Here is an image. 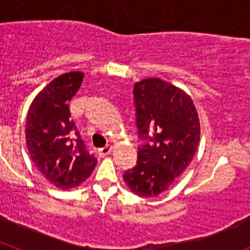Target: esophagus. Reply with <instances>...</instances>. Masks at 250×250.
<instances>
[{
  "mask_svg": "<svg viewBox=\"0 0 250 250\" xmlns=\"http://www.w3.org/2000/svg\"><path fill=\"white\" fill-rule=\"evenodd\" d=\"M111 150H112L111 145H106V146L100 147V149L98 150V152L100 156H105V155H107V154H110V151H111Z\"/></svg>",
  "mask_w": 250,
  "mask_h": 250,
  "instance_id": "esophagus-1",
  "label": "esophagus"
}]
</instances>
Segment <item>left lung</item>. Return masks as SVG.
I'll return each instance as SVG.
<instances>
[{"label":"left lung","instance_id":"8db88e82","mask_svg":"<svg viewBox=\"0 0 250 250\" xmlns=\"http://www.w3.org/2000/svg\"><path fill=\"white\" fill-rule=\"evenodd\" d=\"M139 140L138 161L124 173L130 190L143 198L158 196L190 164L200 139L193 100L160 79L134 86Z\"/></svg>","mask_w":250,"mask_h":250}]
</instances>
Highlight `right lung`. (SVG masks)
Here are the masks:
<instances>
[{"instance_id": "add662e5", "label": "right lung", "mask_w": 250, "mask_h": 250, "mask_svg": "<svg viewBox=\"0 0 250 250\" xmlns=\"http://www.w3.org/2000/svg\"><path fill=\"white\" fill-rule=\"evenodd\" d=\"M83 79L79 71L56 77L34 99L26 119L31 159L40 173L60 189L83 184L98 164L71 120L68 107Z\"/></svg>"}]
</instances>
